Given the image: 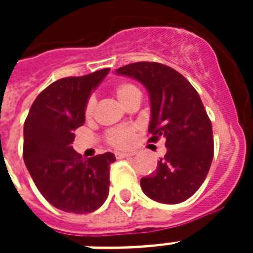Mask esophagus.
<instances>
[{
	"label": "esophagus",
	"mask_w": 253,
	"mask_h": 253,
	"mask_svg": "<svg viewBox=\"0 0 253 253\" xmlns=\"http://www.w3.org/2000/svg\"><path fill=\"white\" fill-rule=\"evenodd\" d=\"M132 156V154H127V152H117L115 154V158L117 159H126V158H130Z\"/></svg>",
	"instance_id": "1"
}]
</instances>
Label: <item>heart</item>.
<instances>
[{
    "label": "heart",
    "mask_w": 253,
    "mask_h": 253,
    "mask_svg": "<svg viewBox=\"0 0 253 253\" xmlns=\"http://www.w3.org/2000/svg\"><path fill=\"white\" fill-rule=\"evenodd\" d=\"M114 94L123 105H127L134 97L140 95V91L138 87L130 83H121L114 87ZM94 107L95 99L90 97L85 105V117L87 119L91 118L94 114ZM132 136H134L132 127H117L107 132V142L115 148H125V147L130 146V143L132 142Z\"/></svg>",
    "instance_id": "1"
}]
</instances>
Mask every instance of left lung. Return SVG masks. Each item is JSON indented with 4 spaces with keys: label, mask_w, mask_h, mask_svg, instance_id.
<instances>
[{
    "label": "left lung",
    "mask_w": 253,
    "mask_h": 253,
    "mask_svg": "<svg viewBox=\"0 0 253 253\" xmlns=\"http://www.w3.org/2000/svg\"><path fill=\"white\" fill-rule=\"evenodd\" d=\"M148 90L151 121L148 142L166 139L167 154L152 174L140 180L142 190L162 204H180L198 190L214 156L210 118L197 90L168 65L139 61L117 69Z\"/></svg>",
    "instance_id": "left-lung-1"
}]
</instances>
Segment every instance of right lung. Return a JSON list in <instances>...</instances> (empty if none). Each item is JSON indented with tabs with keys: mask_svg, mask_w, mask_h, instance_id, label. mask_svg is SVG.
<instances>
[{
	"mask_svg": "<svg viewBox=\"0 0 253 253\" xmlns=\"http://www.w3.org/2000/svg\"><path fill=\"white\" fill-rule=\"evenodd\" d=\"M110 69L55 81L38 95L23 127V160L42 196L59 210L86 214L106 201L111 152L84 160L72 143L85 105Z\"/></svg>",
	"mask_w": 253,
	"mask_h": 253,
	"instance_id": "1",
	"label": "right lung"
}]
</instances>
